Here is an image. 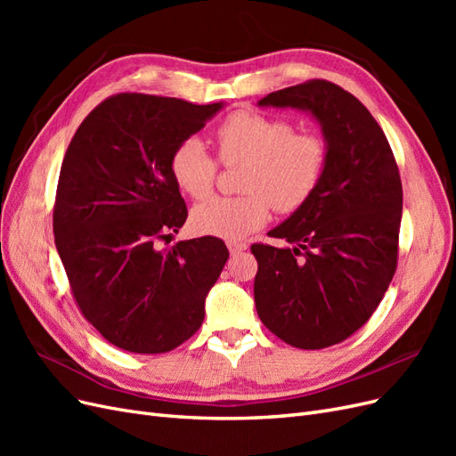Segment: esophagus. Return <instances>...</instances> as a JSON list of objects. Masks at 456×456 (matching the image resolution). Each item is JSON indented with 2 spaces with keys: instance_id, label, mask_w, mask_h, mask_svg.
Listing matches in <instances>:
<instances>
[{
  "instance_id": "esophagus-1",
  "label": "esophagus",
  "mask_w": 456,
  "mask_h": 456,
  "mask_svg": "<svg viewBox=\"0 0 456 456\" xmlns=\"http://www.w3.org/2000/svg\"><path fill=\"white\" fill-rule=\"evenodd\" d=\"M247 247H249V245L243 243V241H228V249H230V253H232V255H236V253L245 251Z\"/></svg>"
}]
</instances>
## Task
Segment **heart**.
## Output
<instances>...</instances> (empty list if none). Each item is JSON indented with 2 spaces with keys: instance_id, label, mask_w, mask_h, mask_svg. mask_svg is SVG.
<instances>
[{
  "instance_id": "b5f03b06",
  "label": "heart",
  "mask_w": 456,
  "mask_h": 456,
  "mask_svg": "<svg viewBox=\"0 0 456 456\" xmlns=\"http://www.w3.org/2000/svg\"><path fill=\"white\" fill-rule=\"evenodd\" d=\"M215 136L220 161L245 163L240 181L245 194L198 205L191 226L203 236L243 240L268 223L270 207L281 215L305 207L325 176L327 142L320 134L297 133L285 118L238 110L220 123ZM169 167L176 186L190 198L213 194L218 161L196 136L173 150Z\"/></svg>"
}]
</instances>
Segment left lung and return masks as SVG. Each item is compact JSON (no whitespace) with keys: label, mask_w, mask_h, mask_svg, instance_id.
Segmentation results:
<instances>
[{"label":"left lung","mask_w":456,"mask_h":456,"mask_svg":"<svg viewBox=\"0 0 456 456\" xmlns=\"http://www.w3.org/2000/svg\"><path fill=\"white\" fill-rule=\"evenodd\" d=\"M258 104L308 110L322 123L329 163L310 201L270 232L293 249L251 245L256 312L291 346L329 348L369 322L394 278L402 178L377 119L330 81L273 91Z\"/></svg>","instance_id":"left-lung-1"}]
</instances>
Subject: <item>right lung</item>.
I'll list each match as a JSON object with an SVG mask.
<instances>
[{
	"label": "right lung",
	"mask_w": 456,
	"mask_h": 456,
	"mask_svg": "<svg viewBox=\"0 0 456 456\" xmlns=\"http://www.w3.org/2000/svg\"><path fill=\"white\" fill-rule=\"evenodd\" d=\"M223 108L119 93L81 121L68 146L53 232L77 308L114 346L165 354L201 327L223 272V240L161 249L188 216L171 175L173 150Z\"/></svg>",
	"instance_id": "right-lung-1"
}]
</instances>
